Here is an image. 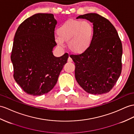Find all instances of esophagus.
<instances>
[{
    "instance_id": "1",
    "label": "esophagus",
    "mask_w": 134,
    "mask_h": 134,
    "mask_svg": "<svg viewBox=\"0 0 134 134\" xmlns=\"http://www.w3.org/2000/svg\"><path fill=\"white\" fill-rule=\"evenodd\" d=\"M72 59H71V58L70 57H69L68 58V62H69V63H71V62H72Z\"/></svg>"
}]
</instances>
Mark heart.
<instances>
[{
	"label": "heart",
	"instance_id": "1",
	"mask_svg": "<svg viewBox=\"0 0 134 134\" xmlns=\"http://www.w3.org/2000/svg\"><path fill=\"white\" fill-rule=\"evenodd\" d=\"M54 40L58 46L63 47L68 42L69 49L76 53H82L90 47L94 36V27L90 22L69 19L61 24Z\"/></svg>",
	"mask_w": 134,
	"mask_h": 134
}]
</instances>
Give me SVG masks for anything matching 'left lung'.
<instances>
[{
	"label": "left lung",
	"instance_id": "left-lung-1",
	"mask_svg": "<svg viewBox=\"0 0 134 134\" xmlns=\"http://www.w3.org/2000/svg\"><path fill=\"white\" fill-rule=\"evenodd\" d=\"M93 23L94 36L90 47L80 54H71L75 63V77L88 93L109 92L122 71V44L114 25L96 13L78 16Z\"/></svg>",
	"mask_w": 134,
	"mask_h": 134
}]
</instances>
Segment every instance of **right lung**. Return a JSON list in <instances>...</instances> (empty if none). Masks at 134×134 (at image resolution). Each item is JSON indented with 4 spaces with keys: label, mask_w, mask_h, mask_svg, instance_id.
<instances>
[{
    "label": "right lung",
    "mask_w": 134,
    "mask_h": 134,
    "mask_svg": "<svg viewBox=\"0 0 134 134\" xmlns=\"http://www.w3.org/2000/svg\"><path fill=\"white\" fill-rule=\"evenodd\" d=\"M57 21L52 14H36L19 26L11 60L14 78L24 92L31 96L48 93L56 84L69 55L53 54L57 45L54 28Z\"/></svg>",
    "instance_id": "obj_1"
}]
</instances>
